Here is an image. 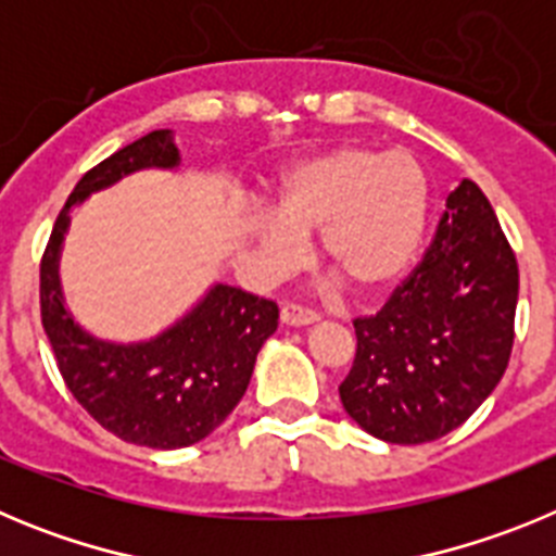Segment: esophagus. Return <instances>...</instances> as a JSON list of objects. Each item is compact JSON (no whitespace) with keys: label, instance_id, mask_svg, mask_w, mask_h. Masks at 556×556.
<instances>
[{"label":"esophagus","instance_id":"1","mask_svg":"<svg viewBox=\"0 0 556 556\" xmlns=\"http://www.w3.org/2000/svg\"><path fill=\"white\" fill-rule=\"evenodd\" d=\"M320 317L312 312V308H303V306H283L281 308V323L283 326H294V328H301V326H312V323H317Z\"/></svg>","mask_w":556,"mask_h":556}]
</instances>
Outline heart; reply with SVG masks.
<instances>
[{"mask_svg":"<svg viewBox=\"0 0 556 556\" xmlns=\"http://www.w3.org/2000/svg\"><path fill=\"white\" fill-rule=\"evenodd\" d=\"M429 178L415 155L345 144L303 159L281 175L275 214L253 223L255 248L273 273L320 230L323 262L358 292L390 287L415 262L429 223Z\"/></svg>","mask_w":556,"mask_h":556,"instance_id":"b5f03b06","label":"heart"}]
</instances>
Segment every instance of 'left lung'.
<instances>
[{
    "label": "left lung",
    "instance_id": "obj_1",
    "mask_svg": "<svg viewBox=\"0 0 556 556\" xmlns=\"http://www.w3.org/2000/svg\"><path fill=\"white\" fill-rule=\"evenodd\" d=\"M518 262L473 180L445 200L424 262L376 317H358L356 358L339 384L348 415L397 445L440 440L495 390L509 365Z\"/></svg>",
    "mask_w": 556,
    "mask_h": 556
}]
</instances>
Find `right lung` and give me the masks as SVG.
<instances>
[{
  "label": "right lung",
  "mask_w": 556,
  "mask_h": 556,
  "mask_svg": "<svg viewBox=\"0 0 556 556\" xmlns=\"http://www.w3.org/2000/svg\"><path fill=\"white\" fill-rule=\"evenodd\" d=\"M172 130H152L86 172L41 258V323L58 370L102 429L147 448H186L211 434L242 401L255 356L278 328V306L214 283L180 320L141 342H111L80 326L61 289V250L72 211L144 169H178Z\"/></svg>",
  "instance_id": "obj_1"
}]
</instances>
